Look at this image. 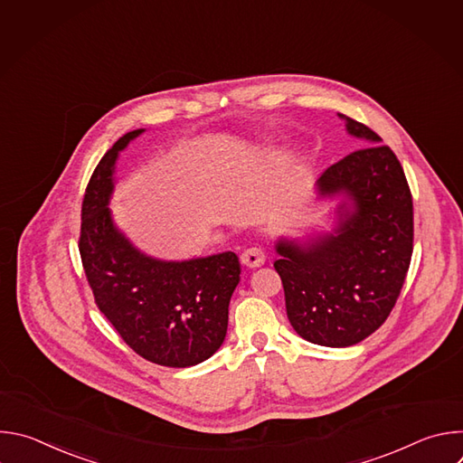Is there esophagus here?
Here are the masks:
<instances>
[{
  "label": "esophagus",
  "mask_w": 463,
  "mask_h": 463,
  "mask_svg": "<svg viewBox=\"0 0 463 463\" xmlns=\"http://www.w3.org/2000/svg\"><path fill=\"white\" fill-rule=\"evenodd\" d=\"M241 263L245 268H250V269H256L260 266H263V261H266V252H263L260 247H247L241 256H240Z\"/></svg>",
  "instance_id": "obj_1"
}]
</instances>
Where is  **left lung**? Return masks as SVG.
I'll return each mask as SVG.
<instances>
[{
  "label": "left lung",
  "instance_id": "8db88e82",
  "mask_svg": "<svg viewBox=\"0 0 463 463\" xmlns=\"http://www.w3.org/2000/svg\"><path fill=\"white\" fill-rule=\"evenodd\" d=\"M339 118L366 146L315 181L317 202H337L332 231L275 243L288 318L302 339L327 348L357 345L386 320L414 240L412 195L398 157L368 126Z\"/></svg>",
  "mask_w": 463,
  "mask_h": 463
}]
</instances>
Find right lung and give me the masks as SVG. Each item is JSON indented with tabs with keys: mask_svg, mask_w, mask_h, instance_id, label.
I'll return each mask as SVG.
<instances>
[{
	"mask_svg": "<svg viewBox=\"0 0 463 463\" xmlns=\"http://www.w3.org/2000/svg\"><path fill=\"white\" fill-rule=\"evenodd\" d=\"M143 131H128L97 165L82 202L79 249L95 302L122 341L146 361L186 368L223 345L240 261L231 250L161 260L117 227L109 211L117 161Z\"/></svg>",
	"mask_w": 463,
	"mask_h": 463,
	"instance_id": "1",
	"label": "right lung"
}]
</instances>
